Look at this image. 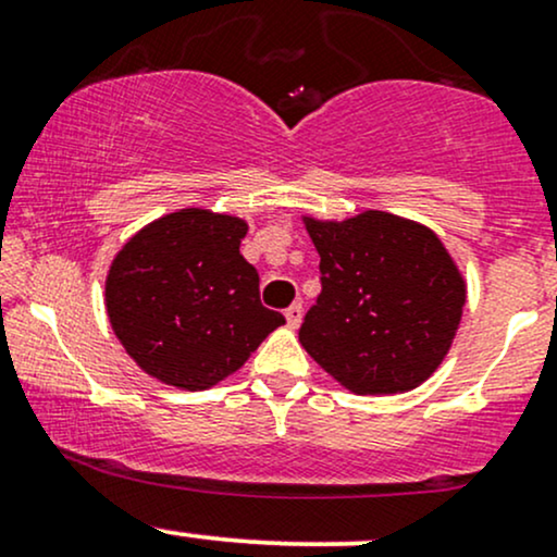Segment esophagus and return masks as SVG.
Listing matches in <instances>:
<instances>
[{"label":"esophagus","mask_w":557,"mask_h":557,"mask_svg":"<svg viewBox=\"0 0 557 557\" xmlns=\"http://www.w3.org/2000/svg\"><path fill=\"white\" fill-rule=\"evenodd\" d=\"M285 319H287V327L296 330L298 324H300V319H304V306H300V304L287 306V309H285Z\"/></svg>","instance_id":"obj_1"}]
</instances>
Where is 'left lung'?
Masks as SVG:
<instances>
[{
	"instance_id": "obj_1",
	"label": "left lung",
	"mask_w": 557,
	"mask_h": 557,
	"mask_svg": "<svg viewBox=\"0 0 557 557\" xmlns=\"http://www.w3.org/2000/svg\"><path fill=\"white\" fill-rule=\"evenodd\" d=\"M304 225L322 259V293L298 332L306 354L356 395L419 387L450 350L466 304L443 240L376 209Z\"/></svg>"
}]
</instances>
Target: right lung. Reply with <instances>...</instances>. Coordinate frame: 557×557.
<instances>
[{
	"label": "right lung",
	"mask_w": 557,
	"mask_h": 557,
	"mask_svg": "<svg viewBox=\"0 0 557 557\" xmlns=\"http://www.w3.org/2000/svg\"><path fill=\"white\" fill-rule=\"evenodd\" d=\"M246 220L181 209L140 227L112 259L107 317L133 361L164 385L207 389L285 324L259 300L240 253Z\"/></svg>",
	"instance_id": "1"
}]
</instances>
